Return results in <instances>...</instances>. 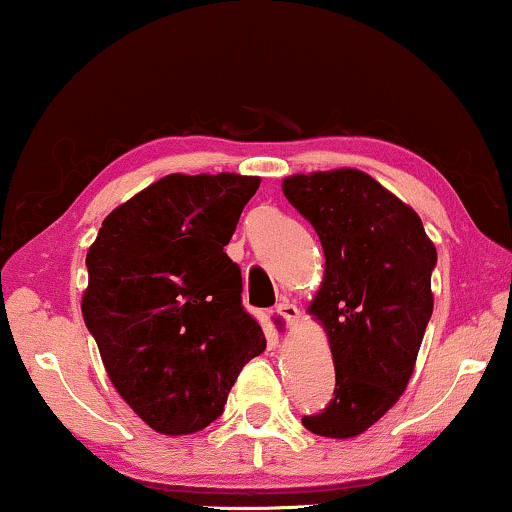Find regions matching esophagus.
I'll return each mask as SVG.
<instances>
[{
    "mask_svg": "<svg viewBox=\"0 0 512 512\" xmlns=\"http://www.w3.org/2000/svg\"><path fill=\"white\" fill-rule=\"evenodd\" d=\"M275 314H277L279 319L284 321L286 326H296L298 319H300V310H298V307L293 305V303H289V300H284V303H279Z\"/></svg>",
    "mask_w": 512,
    "mask_h": 512,
    "instance_id": "esophagus-1",
    "label": "esophagus"
}]
</instances>
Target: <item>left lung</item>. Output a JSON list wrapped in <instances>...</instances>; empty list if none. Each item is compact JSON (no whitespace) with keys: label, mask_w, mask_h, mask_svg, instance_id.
I'll return each mask as SVG.
<instances>
[{"label":"left lung","mask_w":512,"mask_h":512,"mask_svg":"<svg viewBox=\"0 0 512 512\" xmlns=\"http://www.w3.org/2000/svg\"><path fill=\"white\" fill-rule=\"evenodd\" d=\"M282 191L317 230L326 256L310 314L331 342L335 396L303 426L354 438L408 387L433 312L436 247L415 209L366 172L293 174Z\"/></svg>","instance_id":"left-lung-1"}]
</instances>
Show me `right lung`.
<instances>
[{"label":"right lung","instance_id":"right-lung-1","mask_svg":"<svg viewBox=\"0 0 512 512\" xmlns=\"http://www.w3.org/2000/svg\"><path fill=\"white\" fill-rule=\"evenodd\" d=\"M261 179L170 174L116 207L88 249L83 321L123 401L165 436L212 424L265 349L223 247Z\"/></svg>","mask_w":512,"mask_h":512}]
</instances>
